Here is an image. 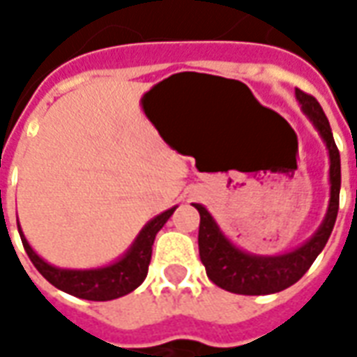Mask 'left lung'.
Masks as SVG:
<instances>
[{
  "instance_id": "1",
  "label": "left lung",
  "mask_w": 357,
  "mask_h": 357,
  "mask_svg": "<svg viewBox=\"0 0 357 357\" xmlns=\"http://www.w3.org/2000/svg\"><path fill=\"white\" fill-rule=\"evenodd\" d=\"M296 99L302 105V110L321 133L331 158L329 212L314 237L289 255L250 256L233 247L225 239L218 229L216 222L208 214V210L201 204H195V208L201 214L199 255H201V262L206 268V275L214 284L235 294H248V296L271 294L296 283L327 245L337 222L338 197H340V155H338L337 143L333 139L329 120L314 95L296 89Z\"/></svg>"
}]
</instances>
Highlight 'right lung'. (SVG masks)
<instances>
[{
  "label": "right lung",
  "instance_id": "1",
  "mask_svg": "<svg viewBox=\"0 0 357 357\" xmlns=\"http://www.w3.org/2000/svg\"><path fill=\"white\" fill-rule=\"evenodd\" d=\"M176 206L162 212L160 216L151 220L145 229L139 233L137 241L133 243L130 252L118 260L112 266L101 269H88V271H74V269H59L43 262L40 256L30 248V245L20 233L22 247L26 250L30 262L34 264L36 269L42 273L53 287L61 291L68 292L73 296L86 300H95V302H105V300L120 298L133 289H137L145 277H147L149 264H151V255H153V243H155L156 233L162 229V225L168 222V218L174 214Z\"/></svg>",
  "mask_w": 357,
  "mask_h": 357
}]
</instances>
